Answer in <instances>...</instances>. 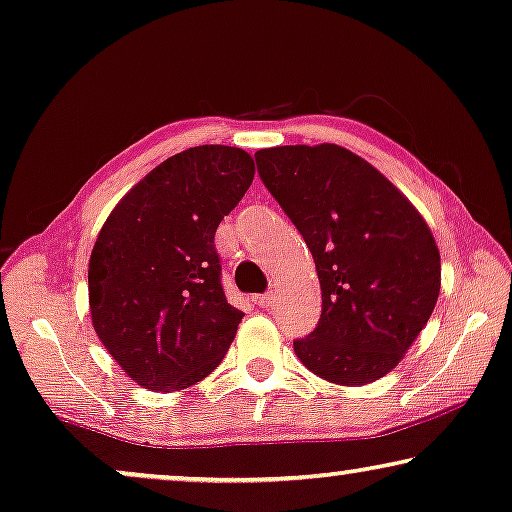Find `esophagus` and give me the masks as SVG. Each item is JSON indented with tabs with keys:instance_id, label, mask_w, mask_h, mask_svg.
<instances>
[{
	"instance_id": "obj_1",
	"label": "esophagus",
	"mask_w": 512,
	"mask_h": 512,
	"mask_svg": "<svg viewBox=\"0 0 512 512\" xmlns=\"http://www.w3.org/2000/svg\"><path fill=\"white\" fill-rule=\"evenodd\" d=\"M253 301H255V306H259V308H269V306H271V301H273V297H271L269 292H266V294H255Z\"/></svg>"
}]
</instances>
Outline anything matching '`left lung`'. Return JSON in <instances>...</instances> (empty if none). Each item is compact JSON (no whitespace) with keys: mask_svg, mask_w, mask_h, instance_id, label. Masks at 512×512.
Returning <instances> with one entry per match:
<instances>
[{"mask_svg":"<svg viewBox=\"0 0 512 512\" xmlns=\"http://www.w3.org/2000/svg\"><path fill=\"white\" fill-rule=\"evenodd\" d=\"M257 174L313 253L320 322L294 341L315 376L366 385L401 362L441 292L427 222L369 162L334 143L255 153Z\"/></svg>","mask_w":512,"mask_h":512,"instance_id":"obj_1","label":"left lung"}]
</instances>
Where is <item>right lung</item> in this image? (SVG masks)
Wrapping results in <instances>:
<instances>
[{"label":"right lung","instance_id":"obj_1","mask_svg":"<svg viewBox=\"0 0 512 512\" xmlns=\"http://www.w3.org/2000/svg\"><path fill=\"white\" fill-rule=\"evenodd\" d=\"M255 176L246 150L197 146L155 167L90 255L92 325L136 383L185 390L222 362L243 318L222 290L215 229Z\"/></svg>","mask_w":512,"mask_h":512}]
</instances>
